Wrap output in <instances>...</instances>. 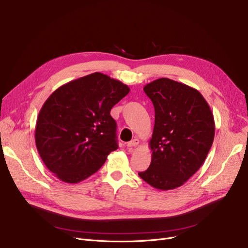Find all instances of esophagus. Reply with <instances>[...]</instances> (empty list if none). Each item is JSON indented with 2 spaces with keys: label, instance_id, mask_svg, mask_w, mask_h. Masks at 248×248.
<instances>
[{
  "label": "esophagus",
  "instance_id": "obj_1",
  "mask_svg": "<svg viewBox=\"0 0 248 248\" xmlns=\"http://www.w3.org/2000/svg\"><path fill=\"white\" fill-rule=\"evenodd\" d=\"M138 144H139V140H138V139H134V140H132V141L128 142V143L126 144V146L130 147V148H133V147L138 146Z\"/></svg>",
  "mask_w": 248,
  "mask_h": 248
}]
</instances>
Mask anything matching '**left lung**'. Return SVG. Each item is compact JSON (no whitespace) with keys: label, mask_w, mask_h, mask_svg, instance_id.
Wrapping results in <instances>:
<instances>
[{"label":"left lung","mask_w":248,"mask_h":248,"mask_svg":"<svg viewBox=\"0 0 248 248\" xmlns=\"http://www.w3.org/2000/svg\"><path fill=\"white\" fill-rule=\"evenodd\" d=\"M144 91L153 102L155 124L149 143L152 160L139 175L157 189H174L206 160L215 137L214 116L202 95L186 84L160 78Z\"/></svg>","instance_id":"1"}]
</instances>
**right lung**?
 Listing matches in <instances>:
<instances>
[{"instance_id":"right-lung-1","label":"right lung","mask_w":248,"mask_h":248,"mask_svg":"<svg viewBox=\"0 0 248 248\" xmlns=\"http://www.w3.org/2000/svg\"><path fill=\"white\" fill-rule=\"evenodd\" d=\"M128 92L125 84L96 72L51 93L37 116L35 144L60 180L78 184L99 170L118 148L110 110Z\"/></svg>"}]
</instances>
